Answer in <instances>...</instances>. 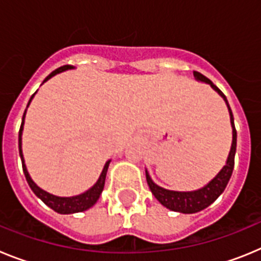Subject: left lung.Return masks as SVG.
<instances>
[{
	"label": "left lung",
	"instance_id": "left-lung-1",
	"mask_svg": "<svg viewBox=\"0 0 261 261\" xmlns=\"http://www.w3.org/2000/svg\"><path fill=\"white\" fill-rule=\"evenodd\" d=\"M193 75H195L196 81L211 85L212 89L220 94L221 98H223V100H225L226 106H227V110H229L230 123H231L232 128V142L231 147H230L229 156H227V161H226V165L221 168V171L218 172L208 184H205V186L202 187V188H200V190L188 191V192L166 190V188H162V187H159L158 184L154 183V181L151 180V177L150 175H149V172H147V170H145V172H146L147 184H149V188H150L154 197H155L163 206L170 209V211L179 212V213L184 214L197 213V212L202 211V209L208 208L209 205L213 204V202L218 199V196L225 191L226 186H227L230 177H231L232 170H234V156L235 151H237V130H235L234 117H232L231 108H230L227 99L223 95L222 91H221L209 78L202 75L199 71H193Z\"/></svg>",
	"mask_w": 261,
	"mask_h": 261
}]
</instances>
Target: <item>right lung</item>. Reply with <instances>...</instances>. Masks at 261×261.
I'll return each mask as SVG.
<instances>
[{"label":"right lung","mask_w":261,"mask_h":261,"mask_svg":"<svg viewBox=\"0 0 261 261\" xmlns=\"http://www.w3.org/2000/svg\"><path fill=\"white\" fill-rule=\"evenodd\" d=\"M70 69H74V66L71 65H65V66H61V68L56 69V70H53L44 81H43V84L47 82L49 78L55 77L56 74L59 73H62V71L65 70H70ZM36 94V93H35ZM35 94L30 98L29 100V105L27 107L30 106L31 103L32 98L35 96ZM27 111V108H26ZM26 111H24V114H23L22 117V124H20V129H19V155L20 159H22V167H23V172H24V176H26V180L29 183L30 188L32 190V192L35 193L38 196L39 199L41 201L44 202L47 206H49L50 209H53L55 212L60 214H71V213H80V212H85L87 209H90L93 205H95V202L98 201L99 196L102 195L103 192V188H105V181H106V175H107V170H108V166L111 163V159L107 161L103 167L102 172H100V176L99 179L96 180V183L94 184L91 188L86 191V192L81 193V195L77 196H70V197H60V196L56 195H52V193L47 192V191L41 190L40 187L35 183V181L32 180L31 176H30L29 171H27V167H26V163H24V158H23V151H22V132H23V125H24V117H26Z\"/></svg>","instance_id":"obj_1"}]
</instances>
